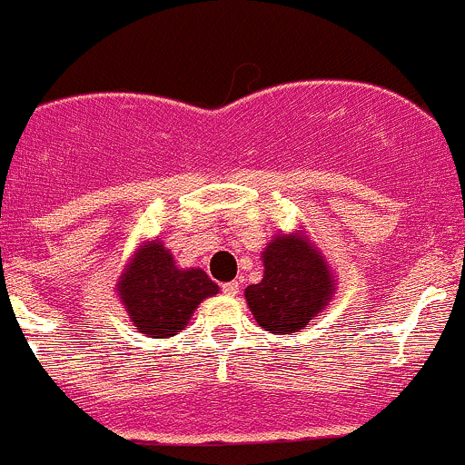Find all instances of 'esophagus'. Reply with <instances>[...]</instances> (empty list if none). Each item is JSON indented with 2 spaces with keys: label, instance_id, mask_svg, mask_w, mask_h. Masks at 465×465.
Returning a JSON list of instances; mask_svg holds the SVG:
<instances>
[{
  "label": "esophagus",
  "instance_id": "34e87169",
  "mask_svg": "<svg viewBox=\"0 0 465 465\" xmlns=\"http://www.w3.org/2000/svg\"><path fill=\"white\" fill-rule=\"evenodd\" d=\"M223 292L227 294V297H236V294L241 292V283H238V281H232V283H224L223 285Z\"/></svg>",
  "mask_w": 465,
  "mask_h": 465
}]
</instances>
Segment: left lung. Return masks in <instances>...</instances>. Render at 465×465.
<instances>
[{
	"mask_svg": "<svg viewBox=\"0 0 465 465\" xmlns=\"http://www.w3.org/2000/svg\"><path fill=\"white\" fill-rule=\"evenodd\" d=\"M261 261L262 279L247 285L245 302L265 331L292 335L331 306L337 292L335 272L302 224L297 232L276 233Z\"/></svg>",
	"mask_w": 465,
	"mask_h": 465,
	"instance_id": "obj_1",
	"label": "left lung"
}]
</instances>
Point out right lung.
Masks as SVG:
<instances>
[{"label":"right lung","instance_id":"obj_1","mask_svg":"<svg viewBox=\"0 0 465 465\" xmlns=\"http://www.w3.org/2000/svg\"><path fill=\"white\" fill-rule=\"evenodd\" d=\"M218 290L204 270L177 265L159 238L142 242L116 281V294L130 322L153 340L184 331L195 308Z\"/></svg>","mask_w":465,"mask_h":465}]
</instances>
